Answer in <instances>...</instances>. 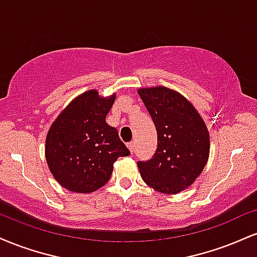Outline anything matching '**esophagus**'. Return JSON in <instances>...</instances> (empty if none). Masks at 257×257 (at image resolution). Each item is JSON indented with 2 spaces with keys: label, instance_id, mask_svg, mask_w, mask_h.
<instances>
[{
  "label": "esophagus",
  "instance_id": "esophagus-1",
  "mask_svg": "<svg viewBox=\"0 0 257 257\" xmlns=\"http://www.w3.org/2000/svg\"><path fill=\"white\" fill-rule=\"evenodd\" d=\"M126 146H128L129 151H131L132 153L134 152V147H135V142L134 141H132V142H129V144H126Z\"/></svg>",
  "mask_w": 257,
  "mask_h": 257
}]
</instances>
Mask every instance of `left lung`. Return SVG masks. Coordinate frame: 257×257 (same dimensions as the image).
<instances>
[{
  "instance_id": "8db88e82",
  "label": "left lung",
  "mask_w": 257,
  "mask_h": 257,
  "mask_svg": "<svg viewBox=\"0 0 257 257\" xmlns=\"http://www.w3.org/2000/svg\"><path fill=\"white\" fill-rule=\"evenodd\" d=\"M152 117L158 147L152 159L138 162L144 182L168 195L190 187L209 157V133L194 105L164 86L138 89Z\"/></svg>"
}]
</instances>
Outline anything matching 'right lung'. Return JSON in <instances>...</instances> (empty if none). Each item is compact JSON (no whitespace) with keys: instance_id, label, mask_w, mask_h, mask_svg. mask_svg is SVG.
I'll return each mask as SVG.
<instances>
[{"instance_id":"obj_1","label":"right lung","mask_w":257,"mask_h":257,"mask_svg":"<svg viewBox=\"0 0 257 257\" xmlns=\"http://www.w3.org/2000/svg\"><path fill=\"white\" fill-rule=\"evenodd\" d=\"M116 94L89 89L70 101L46 135L45 158L52 176L73 193L88 194L109 181L113 163L131 154L118 132L106 123Z\"/></svg>"}]
</instances>
